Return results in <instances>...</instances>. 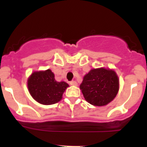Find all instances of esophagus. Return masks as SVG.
I'll return each mask as SVG.
<instances>
[{"instance_id":"1","label":"esophagus","mask_w":147,"mask_h":147,"mask_svg":"<svg viewBox=\"0 0 147 147\" xmlns=\"http://www.w3.org/2000/svg\"><path fill=\"white\" fill-rule=\"evenodd\" d=\"M70 85H74V86H76V85H77V82H76V81H74V80H73V81L70 82Z\"/></svg>"}]
</instances>
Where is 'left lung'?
I'll use <instances>...</instances> for the list:
<instances>
[{"mask_svg": "<svg viewBox=\"0 0 147 147\" xmlns=\"http://www.w3.org/2000/svg\"><path fill=\"white\" fill-rule=\"evenodd\" d=\"M84 98L94 106H105L114 99L119 89V80L113 70L105 67L90 71L80 85Z\"/></svg>", "mask_w": 147, "mask_h": 147, "instance_id": "1", "label": "left lung"}]
</instances>
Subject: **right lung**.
<instances>
[{
    "label": "right lung",
    "mask_w": 147,
    "mask_h": 147,
    "mask_svg": "<svg viewBox=\"0 0 147 147\" xmlns=\"http://www.w3.org/2000/svg\"><path fill=\"white\" fill-rule=\"evenodd\" d=\"M27 84L28 91L34 99L45 105L59 102L69 86L65 82L56 81L54 73L50 69L32 73Z\"/></svg>",
    "instance_id": "1"
}]
</instances>
